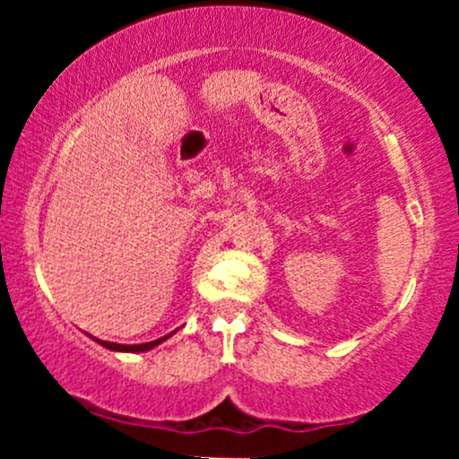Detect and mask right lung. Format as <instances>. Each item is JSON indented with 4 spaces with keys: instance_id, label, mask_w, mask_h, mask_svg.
<instances>
[{
    "instance_id": "obj_1",
    "label": "right lung",
    "mask_w": 459,
    "mask_h": 459,
    "mask_svg": "<svg viewBox=\"0 0 459 459\" xmlns=\"http://www.w3.org/2000/svg\"><path fill=\"white\" fill-rule=\"evenodd\" d=\"M168 336H170V334H168ZM168 336H161V339L151 341V343H142V345H118V343H109V341H99V339H94V336H92V339L97 341V343H101L103 347H108V350H112V351H146V350H152L155 345L163 343Z\"/></svg>"
}]
</instances>
